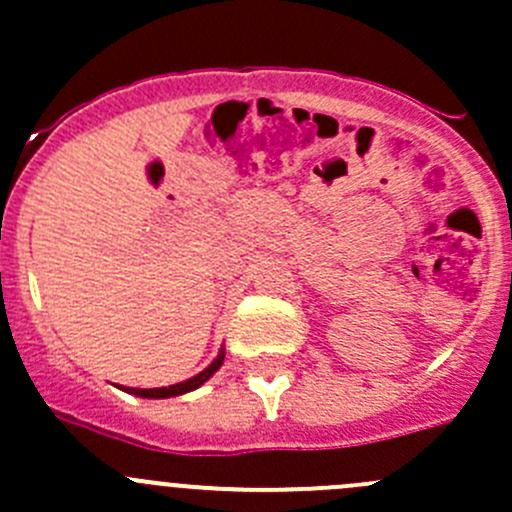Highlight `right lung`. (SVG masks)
<instances>
[{
  "label": "right lung",
  "mask_w": 512,
  "mask_h": 512,
  "mask_svg": "<svg viewBox=\"0 0 512 512\" xmlns=\"http://www.w3.org/2000/svg\"><path fill=\"white\" fill-rule=\"evenodd\" d=\"M224 361V351H219V356L214 358L212 364L207 366V369L202 371V374H197L194 379L189 381H181V384H174V386H161V389H126L128 394H136V396H143V399H166V396H179V394H186V391H194L199 389V386L204 384V381L209 379V376L214 374V371L222 366Z\"/></svg>",
  "instance_id": "1"
}]
</instances>
